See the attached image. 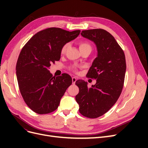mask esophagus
Returning a JSON list of instances; mask_svg holds the SVG:
<instances>
[{"label": "esophagus", "mask_w": 148, "mask_h": 148, "mask_svg": "<svg viewBox=\"0 0 148 148\" xmlns=\"http://www.w3.org/2000/svg\"><path fill=\"white\" fill-rule=\"evenodd\" d=\"M77 80V78H76V77H72V83H73V84H75Z\"/></svg>", "instance_id": "obj_1"}]
</instances>
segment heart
<instances>
[{"instance_id": "heart-1", "label": "heart", "mask_w": 148, "mask_h": 148, "mask_svg": "<svg viewBox=\"0 0 148 148\" xmlns=\"http://www.w3.org/2000/svg\"><path fill=\"white\" fill-rule=\"evenodd\" d=\"M78 45H79V48L80 51H82L86 49H91V44L86 41H80L78 43ZM69 47V43H66L63 46H62V47L61 49L62 54H64V53H65V52L66 51L67 49H68ZM70 69L74 71H77V66H76V65L71 66L70 67Z\"/></svg>"}]
</instances>
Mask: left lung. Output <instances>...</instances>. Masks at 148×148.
Wrapping results in <instances>:
<instances>
[{"mask_svg":"<svg viewBox=\"0 0 148 148\" xmlns=\"http://www.w3.org/2000/svg\"><path fill=\"white\" fill-rule=\"evenodd\" d=\"M82 36L95 43L97 57L86 75L96 79L88 88L87 83L77 80L79 92L75 99L79 112L88 118L96 119L106 114L118 100L123 87L126 61L123 51L114 36L102 29L82 31Z\"/></svg>","mask_w":148,"mask_h":148,"instance_id":"left-lung-1","label":"left lung"}]
</instances>
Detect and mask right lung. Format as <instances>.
I'll return each instance as SVG.
<instances>
[{"mask_svg":"<svg viewBox=\"0 0 148 148\" xmlns=\"http://www.w3.org/2000/svg\"><path fill=\"white\" fill-rule=\"evenodd\" d=\"M80 31L47 28L35 34L22 48L16 65L17 81L25 103L34 112L56 110L72 83L69 75L53 77L49 69L60 60L62 46L77 38Z\"/></svg>","mask_w":148,"mask_h":148,"instance_id":"right-lung-1","label":"right lung"}]
</instances>
